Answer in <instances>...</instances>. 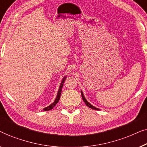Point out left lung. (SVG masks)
Returning <instances> with one entry per match:
<instances>
[{"label":"left lung","mask_w":147,"mask_h":147,"mask_svg":"<svg viewBox=\"0 0 147 147\" xmlns=\"http://www.w3.org/2000/svg\"><path fill=\"white\" fill-rule=\"evenodd\" d=\"M81 95H82V100H83L84 102H85V104L86 105V106L88 107H89V108H90V109H94V110H100V109H98V108H96V107H95L92 106V105H90V103L88 102L87 100H86V99L85 98V97H84V94H83V93H82V91H81Z\"/></svg>","instance_id":"1"}]
</instances>
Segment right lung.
Segmentation results:
<instances>
[{
  "mask_svg": "<svg viewBox=\"0 0 147 147\" xmlns=\"http://www.w3.org/2000/svg\"><path fill=\"white\" fill-rule=\"evenodd\" d=\"M66 78H67V76H65L63 78V80H62L61 83V85L59 86V91H58V93H57V96L56 97L55 101H54V102H53L52 104L49 105V107H46V108H45L43 110L44 111H50L51 109H53L54 108V107H55V105L57 104L58 102L59 101V99H60V97H61V91H62V88H63V84L64 82H65V80Z\"/></svg>",
  "mask_w": 147,
  "mask_h": 147,
  "instance_id": "obj_1",
  "label": "right lung"
}]
</instances>
